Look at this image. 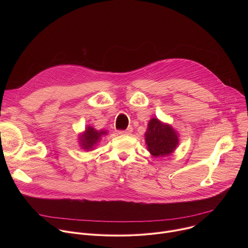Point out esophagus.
<instances>
[{
  "mask_svg": "<svg viewBox=\"0 0 248 248\" xmlns=\"http://www.w3.org/2000/svg\"><path fill=\"white\" fill-rule=\"evenodd\" d=\"M131 132H132V127H128V128L125 129V130L120 131L121 134H124V135H129V134H131Z\"/></svg>",
  "mask_w": 248,
  "mask_h": 248,
  "instance_id": "obj_1",
  "label": "esophagus"
}]
</instances>
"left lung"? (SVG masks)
<instances>
[{
	"label": "left lung",
	"instance_id": "left-lung-1",
	"mask_svg": "<svg viewBox=\"0 0 248 248\" xmlns=\"http://www.w3.org/2000/svg\"><path fill=\"white\" fill-rule=\"evenodd\" d=\"M147 150L153 157H166L179 146V133L170 124L152 118L145 132Z\"/></svg>",
	"mask_w": 248,
	"mask_h": 248
}]
</instances>
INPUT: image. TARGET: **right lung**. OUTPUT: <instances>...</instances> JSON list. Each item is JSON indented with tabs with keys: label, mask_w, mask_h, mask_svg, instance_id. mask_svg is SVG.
<instances>
[{
	"label": "right lung",
	"mask_w": 248,
	"mask_h": 248,
	"mask_svg": "<svg viewBox=\"0 0 248 248\" xmlns=\"http://www.w3.org/2000/svg\"><path fill=\"white\" fill-rule=\"evenodd\" d=\"M107 134H108L107 130H104V129L97 130L93 126L87 125L85 127V130L78 135V139L79 146L87 152L92 151L97 147L101 138Z\"/></svg>",
	"instance_id": "right-lung-1"
}]
</instances>
